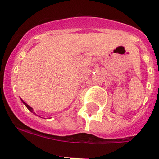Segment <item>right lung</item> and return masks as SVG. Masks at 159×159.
Masks as SVG:
<instances>
[{"mask_svg": "<svg viewBox=\"0 0 159 159\" xmlns=\"http://www.w3.org/2000/svg\"><path fill=\"white\" fill-rule=\"evenodd\" d=\"M21 101H22V102H23L24 104H25V106H26V107H27V108H28V109H29V111H31V112H32V113H33V114H36V113H35V112H34V111H33V109H32V107H30V106H29V105H28V104H27V103H26V102H24V101H23V100H22V99H21Z\"/></svg>", "mask_w": 159, "mask_h": 159, "instance_id": "obj_1", "label": "right lung"}]
</instances>
